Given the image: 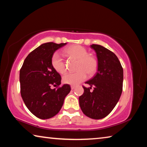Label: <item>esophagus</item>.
<instances>
[{
  "instance_id": "esophagus-1",
  "label": "esophagus",
  "mask_w": 147,
  "mask_h": 147,
  "mask_svg": "<svg viewBox=\"0 0 147 147\" xmlns=\"http://www.w3.org/2000/svg\"><path fill=\"white\" fill-rule=\"evenodd\" d=\"M71 89H75V86H71Z\"/></svg>"
}]
</instances>
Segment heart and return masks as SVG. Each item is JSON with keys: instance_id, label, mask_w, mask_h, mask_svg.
Returning <instances> with one entry per match:
<instances>
[{"instance_id": "1", "label": "heart", "mask_w": 147, "mask_h": 147, "mask_svg": "<svg viewBox=\"0 0 147 147\" xmlns=\"http://www.w3.org/2000/svg\"><path fill=\"white\" fill-rule=\"evenodd\" d=\"M66 55L78 59L76 70L74 73H67L62 78L64 84L70 85H78L87 78L88 74H93L97 68V62L94 57L88 55L86 49L81 45H73L64 50ZM51 64L54 70L59 74L66 72L65 63L58 52H56L52 56Z\"/></svg>"}]
</instances>
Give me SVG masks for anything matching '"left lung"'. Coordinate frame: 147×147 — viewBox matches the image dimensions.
I'll list each match as a JSON object with an SVG mask.
<instances>
[{
  "label": "left lung",
  "mask_w": 147,
  "mask_h": 147,
  "mask_svg": "<svg viewBox=\"0 0 147 147\" xmlns=\"http://www.w3.org/2000/svg\"><path fill=\"white\" fill-rule=\"evenodd\" d=\"M98 59L97 72L86 82L90 87H83L79 97L82 111L88 117L101 119L106 117L117 104L123 91V69L115 54L99 45H91ZM91 86L94 91H90Z\"/></svg>",
  "instance_id": "obj_1"
}]
</instances>
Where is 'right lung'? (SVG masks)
<instances>
[{
    "label": "right lung",
    "mask_w": 147,
    "mask_h": 147,
    "mask_svg": "<svg viewBox=\"0 0 147 147\" xmlns=\"http://www.w3.org/2000/svg\"><path fill=\"white\" fill-rule=\"evenodd\" d=\"M65 43L49 42L41 45L30 53L20 70L19 81L22 98L30 111L37 117L47 119L56 115L71 91L65 84L58 89L61 78L51 64L52 56Z\"/></svg>",
    "instance_id": "1"
}]
</instances>
